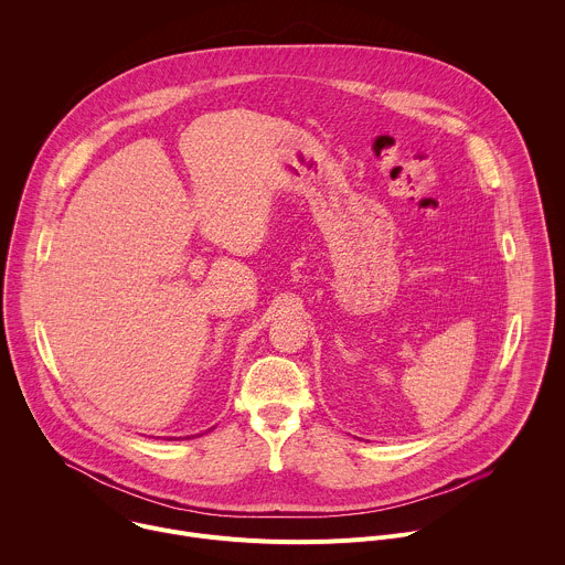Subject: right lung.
Here are the masks:
<instances>
[{
    "label": "right lung",
    "mask_w": 565,
    "mask_h": 565,
    "mask_svg": "<svg viewBox=\"0 0 565 565\" xmlns=\"http://www.w3.org/2000/svg\"><path fill=\"white\" fill-rule=\"evenodd\" d=\"M192 438H194V436H192ZM170 440H172V438H170Z\"/></svg>",
    "instance_id": "1"
}]
</instances>
